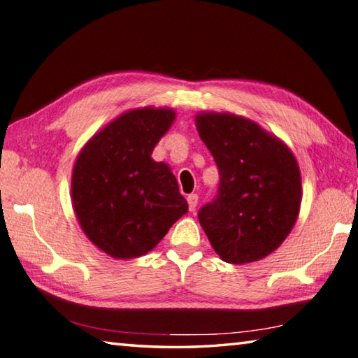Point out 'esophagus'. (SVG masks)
<instances>
[{
    "label": "esophagus",
    "instance_id": "esophagus-1",
    "mask_svg": "<svg viewBox=\"0 0 358 358\" xmlns=\"http://www.w3.org/2000/svg\"><path fill=\"white\" fill-rule=\"evenodd\" d=\"M197 201H199V196H197V194H189V196H187V203H189V211H196Z\"/></svg>",
    "mask_w": 358,
    "mask_h": 358
}]
</instances>
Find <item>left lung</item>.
<instances>
[{"label":"left lung","mask_w":358,"mask_h":358,"mask_svg":"<svg viewBox=\"0 0 358 358\" xmlns=\"http://www.w3.org/2000/svg\"><path fill=\"white\" fill-rule=\"evenodd\" d=\"M196 127L219 167L216 200L199 220L220 259L259 262L280 247L302 201L301 169L289 147L257 122L231 113H199Z\"/></svg>","instance_id":"left-lung-1"}]
</instances>
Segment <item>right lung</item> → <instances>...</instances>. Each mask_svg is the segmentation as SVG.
<instances>
[{
    "mask_svg": "<svg viewBox=\"0 0 358 358\" xmlns=\"http://www.w3.org/2000/svg\"><path fill=\"white\" fill-rule=\"evenodd\" d=\"M175 120L172 108H136L115 117L80 150L71 205L84 235L115 259L145 255L187 213L178 181L153 148Z\"/></svg>",
    "mask_w": 358,
    "mask_h": 358,
    "instance_id": "obj_1",
    "label": "right lung"
}]
</instances>
